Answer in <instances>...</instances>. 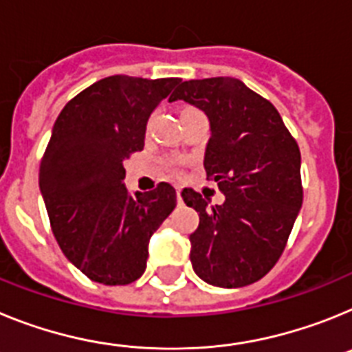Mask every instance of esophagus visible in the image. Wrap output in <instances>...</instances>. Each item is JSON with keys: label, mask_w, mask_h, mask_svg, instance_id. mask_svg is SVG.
Here are the masks:
<instances>
[{"label": "esophagus", "mask_w": 352, "mask_h": 352, "mask_svg": "<svg viewBox=\"0 0 352 352\" xmlns=\"http://www.w3.org/2000/svg\"><path fill=\"white\" fill-rule=\"evenodd\" d=\"M180 191H182V189H180L179 186H177V200H179V204H180V201H182V197H180Z\"/></svg>", "instance_id": "esophagus-1"}]
</instances>
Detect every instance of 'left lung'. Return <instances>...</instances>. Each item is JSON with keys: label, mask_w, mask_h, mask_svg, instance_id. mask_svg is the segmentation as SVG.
Returning <instances> with one entry per match:
<instances>
[{"label": "left lung", "mask_w": 352, "mask_h": 352, "mask_svg": "<svg viewBox=\"0 0 352 352\" xmlns=\"http://www.w3.org/2000/svg\"><path fill=\"white\" fill-rule=\"evenodd\" d=\"M173 100L209 118L204 168L225 195L212 206L191 188L180 193L200 216L189 235L193 271L223 289L255 283L280 258L303 204L298 143L273 104L239 79L184 81Z\"/></svg>", "instance_id": "1"}]
</instances>
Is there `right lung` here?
Segmentation results:
<instances>
[{
	"mask_svg": "<svg viewBox=\"0 0 352 352\" xmlns=\"http://www.w3.org/2000/svg\"><path fill=\"white\" fill-rule=\"evenodd\" d=\"M179 81L109 76L67 102L54 122L38 186L63 255L94 282L138 280L152 234L175 209L166 182L131 195L124 161L143 151L146 122Z\"/></svg>",
	"mask_w": 352,
	"mask_h": 352,
	"instance_id": "1",
	"label": "right lung"
}]
</instances>
